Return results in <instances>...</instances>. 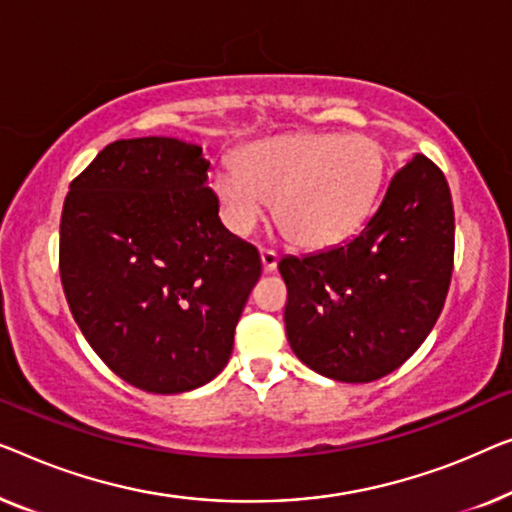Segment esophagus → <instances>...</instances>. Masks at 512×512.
Returning <instances> with one entry per match:
<instances>
[{"label": "esophagus", "mask_w": 512, "mask_h": 512, "mask_svg": "<svg viewBox=\"0 0 512 512\" xmlns=\"http://www.w3.org/2000/svg\"><path fill=\"white\" fill-rule=\"evenodd\" d=\"M259 259H262V269L269 273V271H273L278 266V255L273 253V250H266V248H262L259 250Z\"/></svg>", "instance_id": "34e87169"}]
</instances>
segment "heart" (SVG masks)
Returning a JSON list of instances; mask_svg holds the SVG:
<instances>
[{
  "mask_svg": "<svg viewBox=\"0 0 512 512\" xmlns=\"http://www.w3.org/2000/svg\"><path fill=\"white\" fill-rule=\"evenodd\" d=\"M383 150L369 136L283 134L250 143L236 169L211 178L222 218L248 234L276 201V222L301 248L348 239L371 213L383 185Z\"/></svg>",
  "mask_w": 512,
  "mask_h": 512,
  "instance_id": "obj_1",
  "label": "heart"
}]
</instances>
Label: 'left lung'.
<instances>
[{
	"label": "left lung",
	"instance_id": "obj_1",
	"mask_svg": "<svg viewBox=\"0 0 512 512\" xmlns=\"http://www.w3.org/2000/svg\"><path fill=\"white\" fill-rule=\"evenodd\" d=\"M452 259L448 181L434 162L413 155L357 236L278 262L294 355L341 383H371L399 369L443 311Z\"/></svg>",
	"mask_w": 512,
	"mask_h": 512
}]
</instances>
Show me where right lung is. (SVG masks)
Returning a JSON list of instances; mask_svg holds the SVG:
<instances>
[{"instance_id": "right-lung-1", "label": "right lung", "mask_w": 512, "mask_h": 512, "mask_svg": "<svg viewBox=\"0 0 512 512\" xmlns=\"http://www.w3.org/2000/svg\"><path fill=\"white\" fill-rule=\"evenodd\" d=\"M197 143L113 141L69 185L60 276L85 341L125 383L181 394L211 383L262 262L227 232Z\"/></svg>"}]
</instances>
